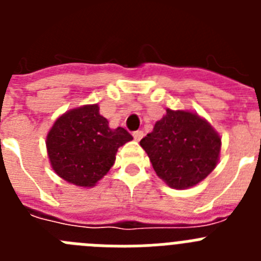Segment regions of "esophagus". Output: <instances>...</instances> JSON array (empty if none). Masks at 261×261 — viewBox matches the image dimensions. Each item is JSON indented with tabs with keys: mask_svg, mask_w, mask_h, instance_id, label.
Masks as SVG:
<instances>
[{
	"mask_svg": "<svg viewBox=\"0 0 261 261\" xmlns=\"http://www.w3.org/2000/svg\"><path fill=\"white\" fill-rule=\"evenodd\" d=\"M142 137H144V132L142 130H136V132H133V138H135L136 141H140Z\"/></svg>",
	"mask_w": 261,
	"mask_h": 261,
	"instance_id": "obj_1",
	"label": "esophagus"
}]
</instances>
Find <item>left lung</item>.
<instances>
[{
  "label": "left lung",
  "instance_id": "obj_1",
  "mask_svg": "<svg viewBox=\"0 0 261 261\" xmlns=\"http://www.w3.org/2000/svg\"><path fill=\"white\" fill-rule=\"evenodd\" d=\"M154 171L175 190H187L216 168L221 137L213 126L190 111L166 110L153 132L140 141Z\"/></svg>",
  "mask_w": 261,
  "mask_h": 261
}]
</instances>
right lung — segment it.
<instances>
[{
	"label": "right lung",
	"mask_w": 261,
	"mask_h": 261,
	"mask_svg": "<svg viewBox=\"0 0 261 261\" xmlns=\"http://www.w3.org/2000/svg\"><path fill=\"white\" fill-rule=\"evenodd\" d=\"M132 140L121 126H108L98 105H86L61 115L49 129L45 145L50 166L60 177L90 188L114 166L117 149Z\"/></svg>",
	"instance_id": "right-lung-1"
}]
</instances>
